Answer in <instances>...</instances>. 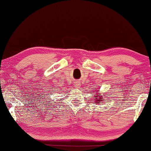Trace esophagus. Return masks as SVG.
<instances>
[{"label":"esophagus","instance_id":"34e87169","mask_svg":"<svg viewBox=\"0 0 151 151\" xmlns=\"http://www.w3.org/2000/svg\"><path fill=\"white\" fill-rule=\"evenodd\" d=\"M74 85H75V87L76 88H80V83L78 82H76Z\"/></svg>","mask_w":151,"mask_h":151}]
</instances>
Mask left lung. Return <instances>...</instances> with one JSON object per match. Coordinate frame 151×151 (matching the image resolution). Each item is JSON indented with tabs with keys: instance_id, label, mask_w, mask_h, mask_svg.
<instances>
[{
	"instance_id": "1",
	"label": "left lung",
	"mask_w": 151,
	"mask_h": 151,
	"mask_svg": "<svg viewBox=\"0 0 151 151\" xmlns=\"http://www.w3.org/2000/svg\"><path fill=\"white\" fill-rule=\"evenodd\" d=\"M96 91H95L94 92H95V94H97V92H96ZM94 97H97V96H94ZM94 99H95L94 100H95V101H95V103H96V104H101V103H101V101H102V100H103V96H99V98H98V99H97V98H94Z\"/></svg>"
}]
</instances>
